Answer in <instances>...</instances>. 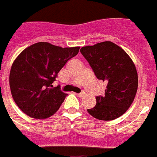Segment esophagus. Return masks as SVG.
Instances as JSON below:
<instances>
[{"label": "esophagus", "instance_id": "esophagus-1", "mask_svg": "<svg viewBox=\"0 0 157 157\" xmlns=\"http://www.w3.org/2000/svg\"><path fill=\"white\" fill-rule=\"evenodd\" d=\"M77 95L78 96V97H83V96H84L85 95V92H81V93H79V94H77Z\"/></svg>", "mask_w": 157, "mask_h": 157}]
</instances>
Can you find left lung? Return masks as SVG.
Returning a JSON list of instances; mask_svg holds the SVG:
<instances>
[{"mask_svg": "<svg viewBox=\"0 0 157 157\" xmlns=\"http://www.w3.org/2000/svg\"><path fill=\"white\" fill-rule=\"evenodd\" d=\"M98 79L106 83L104 96H96V105L88 109L94 118L111 121L121 117L134 101L138 90L135 65L126 52L111 41L80 49Z\"/></svg>", "mask_w": 157, "mask_h": 157, "instance_id": "1", "label": "left lung"}]
</instances>
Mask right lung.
Here are the masks:
<instances>
[{"label": "right lung", "mask_w": 157, "mask_h": 157, "mask_svg": "<svg viewBox=\"0 0 157 157\" xmlns=\"http://www.w3.org/2000/svg\"><path fill=\"white\" fill-rule=\"evenodd\" d=\"M79 48L38 42L17 56L11 67L9 84L13 100L22 112L36 119L48 118L57 112L67 94L58 86L52 88V83Z\"/></svg>", "instance_id": "1"}]
</instances>
